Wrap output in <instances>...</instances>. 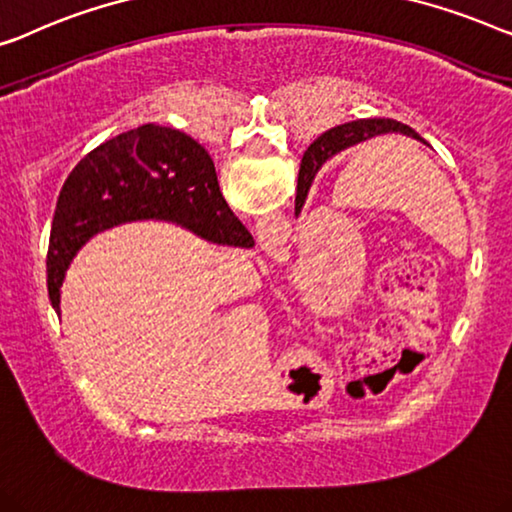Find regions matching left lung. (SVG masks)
Segmentation results:
<instances>
[{
  "label": "left lung",
  "instance_id": "1",
  "mask_svg": "<svg viewBox=\"0 0 512 512\" xmlns=\"http://www.w3.org/2000/svg\"><path fill=\"white\" fill-rule=\"evenodd\" d=\"M381 133H404V136H411L420 140V143H425V140H422L411 127H406V124L395 122V120H355V122L339 124V127L321 133V136L307 147L305 157H302L300 177H298V196H295V214H298L302 210V205H305L309 184L318 173V168L323 166V161H328L332 154L342 152L346 147L362 143V140L381 136Z\"/></svg>",
  "mask_w": 512,
  "mask_h": 512
}]
</instances>
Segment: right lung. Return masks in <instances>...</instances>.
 Returning a JSON list of instances; mask_svg holds the SVG:
<instances>
[{"label": "right lung", "mask_w": 512, "mask_h": 512, "mask_svg": "<svg viewBox=\"0 0 512 512\" xmlns=\"http://www.w3.org/2000/svg\"><path fill=\"white\" fill-rule=\"evenodd\" d=\"M136 219L175 221L219 244H254L221 196L205 147L177 129L143 124L80 159L59 191L48 249V293L57 314L73 254L92 235Z\"/></svg>", "instance_id": "1"}]
</instances>
